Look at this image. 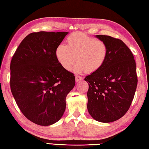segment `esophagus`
I'll return each mask as SVG.
<instances>
[{"mask_svg":"<svg viewBox=\"0 0 149 149\" xmlns=\"http://www.w3.org/2000/svg\"><path fill=\"white\" fill-rule=\"evenodd\" d=\"M75 79H76V82H78V81H81V80H83V78L80 77V76H78V75H76L75 76Z\"/></svg>","mask_w":149,"mask_h":149,"instance_id":"1","label":"esophagus"}]
</instances>
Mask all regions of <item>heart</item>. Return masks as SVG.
Here are the masks:
<instances>
[{"label": "heart", "instance_id": "heart-1", "mask_svg": "<svg viewBox=\"0 0 149 149\" xmlns=\"http://www.w3.org/2000/svg\"><path fill=\"white\" fill-rule=\"evenodd\" d=\"M68 45L61 44L56 49V56L60 64L69 71L76 61L75 72H96L105 63L108 55L107 45L80 32L72 33L67 39Z\"/></svg>", "mask_w": 149, "mask_h": 149}]
</instances>
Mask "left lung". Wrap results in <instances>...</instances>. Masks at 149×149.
<instances>
[{"label":"left lung","instance_id":"1","mask_svg":"<svg viewBox=\"0 0 149 149\" xmlns=\"http://www.w3.org/2000/svg\"><path fill=\"white\" fill-rule=\"evenodd\" d=\"M108 47L101 68L87 76L89 83L87 110L95 120L110 123L119 120L129 110L138 84L136 62L129 48L120 39L97 35Z\"/></svg>","mask_w":149,"mask_h":149}]
</instances>
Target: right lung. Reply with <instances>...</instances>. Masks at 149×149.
I'll use <instances>...</instances> for the list:
<instances>
[{
	"label": "right lung",
	"instance_id": "right-lung-1",
	"mask_svg": "<svg viewBox=\"0 0 149 149\" xmlns=\"http://www.w3.org/2000/svg\"><path fill=\"white\" fill-rule=\"evenodd\" d=\"M68 33H30L12 58V95L24 116L39 125H53L61 119L66 96L74 87V74L62 68L55 54Z\"/></svg>",
	"mask_w": 149,
	"mask_h": 149
}]
</instances>
